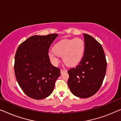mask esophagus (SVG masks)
<instances>
[{"instance_id": "1", "label": "esophagus", "mask_w": 121, "mask_h": 121, "mask_svg": "<svg viewBox=\"0 0 121 121\" xmlns=\"http://www.w3.org/2000/svg\"><path fill=\"white\" fill-rule=\"evenodd\" d=\"M66 71H66L65 69H61V73L62 74V73H63L66 72Z\"/></svg>"}]
</instances>
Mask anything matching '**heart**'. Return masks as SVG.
<instances>
[{
    "label": "heart",
    "instance_id": "1",
    "mask_svg": "<svg viewBox=\"0 0 121 121\" xmlns=\"http://www.w3.org/2000/svg\"><path fill=\"white\" fill-rule=\"evenodd\" d=\"M85 52L84 40L80 38L65 39L60 40L49 52V56L54 64L59 61V56H62L64 62L69 66L78 64L82 60Z\"/></svg>",
    "mask_w": 121,
    "mask_h": 121
}]
</instances>
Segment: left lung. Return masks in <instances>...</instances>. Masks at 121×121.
Segmentation results:
<instances>
[{
	"instance_id": "obj_1",
	"label": "left lung",
	"mask_w": 121,
	"mask_h": 121,
	"mask_svg": "<svg viewBox=\"0 0 121 121\" xmlns=\"http://www.w3.org/2000/svg\"><path fill=\"white\" fill-rule=\"evenodd\" d=\"M83 35L84 55L75 67L68 70V86L75 96L87 98L94 95L101 87L106 74L107 62L101 44L91 35Z\"/></svg>"
}]
</instances>
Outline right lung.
<instances>
[{"label":"right lung","instance_id":"right-lung-1","mask_svg":"<svg viewBox=\"0 0 121 121\" xmlns=\"http://www.w3.org/2000/svg\"><path fill=\"white\" fill-rule=\"evenodd\" d=\"M57 34L33 35L18 46L15 56V77L21 89L34 99H43L53 91L60 69L51 64L49 49Z\"/></svg>","mask_w":121,"mask_h":121}]
</instances>
